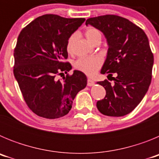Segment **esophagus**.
<instances>
[{
  "mask_svg": "<svg viewBox=\"0 0 159 159\" xmlns=\"http://www.w3.org/2000/svg\"><path fill=\"white\" fill-rule=\"evenodd\" d=\"M94 84H95V82L93 80H92L91 79H88L87 80V85L88 87H91V86H93Z\"/></svg>",
  "mask_w": 159,
  "mask_h": 159,
  "instance_id": "esophagus-1",
  "label": "esophagus"
}]
</instances>
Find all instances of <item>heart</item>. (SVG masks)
Wrapping results in <instances>:
<instances>
[{
	"label": "heart",
	"mask_w": 159,
	"mask_h": 159,
	"mask_svg": "<svg viewBox=\"0 0 159 159\" xmlns=\"http://www.w3.org/2000/svg\"><path fill=\"white\" fill-rule=\"evenodd\" d=\"M76 33H72L67 40L66 48L68 52L72 51L73 43L76 38ZM85 36L91 43H94L98 39H101V32L95 27H88L85 30ZM102 64V60L99 57H80L74 64V67L79 71H82L84 74L92 76L95 75Z\"/></svg>",
	"instance_id": "obj_1"
}]
</instances>
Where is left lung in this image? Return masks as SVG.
Listing matches in <instances>:
<instances>
[{
  "mask_svg": "<svg viewBox=\"0 0 159 159\" xmlns=\"http://www.w3.org/2000/svg\"><path fill=\"white\" fill-rule=\"evenodd\" d=\"M86 25L106 36L109 48L101 73L114 80L112 84L107 80L98 82L106 95L97 101V108L104 116H126L141 102L151 84L154 55L148 38L141 28L117 15L88 18ZM114 74L116 77H112Z\"/></svg>",
  "mask_w": 159,
  "mask_h": 159,
  "instance_id": "8db88e82",
  "label": "left lung"
}]
</instances>
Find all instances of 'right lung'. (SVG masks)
Listing matches in <instances>:
<instances>
[{
    "mask_svg": "<svg viewBox=\"0 0 159 159\" xmlns=\"http://www.w3.org/2000/svg\"><path fill=\"white\" fill-rule=\"evenodd\" d=\"M84 18H65L45 14L25 26L14 48L13 74L26 104L38 116L58 119L66 116L76 94L87 85L84 73L65 62L67 40Z\"/></svg>",
    "mask_w": 159,
    "mask_h": 159,
    "instance_id": "right-lung-1",
    "label": "right lung"
}]
</instances>
